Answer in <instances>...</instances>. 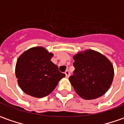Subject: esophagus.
<instances>
[{"instance_id": "esophagus-1", "label": "esophagus", "mask_w": 124, "mask_h": 124, "mask_svg": "<svg viewBox=\"0 0 124 124\" xmlns=\"http://www.w3.org/2000/svg\"><path fill=\"white\" fill-rule=\"evenodd\" d=\"M64 73H65V75H66V77H67V78H68V77L69 76V75H70V72H69V70H66Z\"/></svg>"}]
</instances>
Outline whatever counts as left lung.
Wrapping results in <instances>:
<instances>
[{
	"label": "left lung",
	"mask_w": 124,
	"mask_h": 124,
	"mask_svg": "<svg viewBox=\"0 0 124 124\" xmlns=\"http://www.w3.org/2000/svg\"><path fill=\"white\" fill-rule=\"evenodd\" d=\"M75 70L69 81L78 95L94 100L108 91L114 77L113 64L104 55L93 50L79 52L73 56Z\"/></svg>",
	"instance_id": "obj_1"
}]
</instances>
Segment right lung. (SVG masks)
<instances>
[{
  "mask_svg": "<svg viewBox=\"0 0 124 124\" xmlns=\"http://www.w3.org/2000/svg\"><path fill=\"white\" fill-rule=\"evenodd\" d=\"M52 56L53 54L42 46L31 48L20 55L16 65V76L19 86L26 94L44 97L65 77L51 61Z\"/></svg>",
  "mask_w": 124,
  "mask_h": 124,
  "instance_id": "1",
  "label": "right lung"
}]
</instances>
